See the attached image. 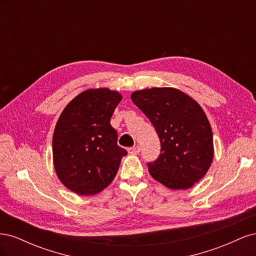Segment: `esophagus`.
I'll list each match as a JSON object with an SVG mask.
<instances>
[{
  "instance_id": "34e87169",
  "label": "esophagus",
  "mask_w": 256,
  "mask_h": 256,
  "mask_svg": "<svg viewBox=\"0 0 256 256\" xmlns=\"http://www.w3.org/2000/svg\"><path fill=\"white\" fill-rule=\"evenodd\" d=\"M140 150H141V147L138 145L134 146V147H129V148H128V152L130 154H136L140 152Z\"/></svg>"
}]
</instances>
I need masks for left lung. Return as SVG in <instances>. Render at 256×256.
Instances as JSON below:
<instances>
[{
  "label": "left lung",
  "mask_w": 256,
  "mask_h": 256,
  "mask_svg": "<svg viewBox=\"0 0 256 256\" xmlns=\"http://www.w3.org/2000/svg\"><path fill=\"white\" fill-rule=\"evenodd\" d=\"M131 100L159 136V157L147 164L150 175L170 189H189L203 178L214 158L212 131L200 106L173 88L136 90Z\"/></svg>",
  "instance_id": "left-lung-1"
}]
</instances>
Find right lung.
<instances>
[{
  "label": "right lung",
  "instance_id": "right-lung-1",
  "mask_svg": "<svg viewBox=\"0 0 256 256\" xmlns=\"http://www.w3.org/2000/svg\"><path fill=\"white\" fill-rule=\"evenodd\" d=\"M122 95L109 88L82 92L62 112L53 134V164L58 180L79 196L109 186L127 150L118 145L110 120Z\"/></svg>",
  "mask_w": 256,
  "mask_h": 256
}]
</instances>
